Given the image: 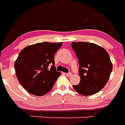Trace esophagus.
Returning a JSON list of instances; mask_svg holds the SVG:
<instances>
[{"label":"esophagus","instance_id":"esophagus-1","mask_svg":"<svg viewBox=\"0 0 125 125\" xmlns=\"http://www.w3.org/2000/svg\"><path fill=\"white\" fill-rule=\"evenodd\" d=\"M66 75L67 76H68V77H69V76H72V73H66Z\"/></svg>","mask_w":125,"mask_h":125}]
</instances>
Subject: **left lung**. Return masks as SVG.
Returning <instances> with one entry per match:
<instances>
[{"mask_svg": "<svg viewBox=\"0 0 125 125\" xmlns=\"http://www.w3.org/2000/svg\"><path fill=\"white\" fill-rule=\"evenodd\" d=\"M73 49L79 61L80 83L73 85L76 92L89 96L101 90L108 82L113 65L105 49L94 43L73 42Z\"/></svg>", "mask_w": 125, "mask_h": 125, "instance_id": "left-lung-1", "label": "left lung"}]
</instances>
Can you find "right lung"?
I'll return each mask as SVG.
<instances>
[{
  "label": "right lung",
  "mask_w": 125,
  "mask_h": 125,
  "mask_svg": "<svg viewBox=\"0 0 125 125\" xmlns=\"http://www.w3.org/2000/svg\"><path fill=\"white\" fill-rule=\"evenodd\" d=\"M62 45V42L37 43L20 52L14 68L19 81L29 93L43 96L54 86L61 75L54 67V56Z\"/></svg>",
  "instance_id": "1"
}]
</instances>
